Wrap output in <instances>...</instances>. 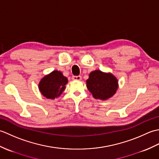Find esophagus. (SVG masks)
<instances>
[{"instance_id":"esophagus-1","label":"esophagus","mask_w":159,"mask_h":159,"mask_svg":"<svg viewBox=\"0 0 159 159\" xmlns=\"http://www.w3.org/2000/svg\"><path fill=\"white\" fill-rule=\"evenodd\" d=\"M72 79L74 80H80L82 79L81 76H73Z\"/></svg>"}]
</instances>
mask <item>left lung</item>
Masks as SVG:
<instances>
[{"label":"left lung","instance_id":"8db88e82","mask_svg":"<svg viewBox=\"0 0 159 159\" xmlns=\"http://www.w3.org/2000/svg\"><path fill=\"white\" fill-rule=\"evenodd\" d=\"M87 87L94 98L105 100L112 97L118 88V80L111 73L95 70L89 74Z\"/></svg>","mask_w":159,"mask_h":159}]
</instances>
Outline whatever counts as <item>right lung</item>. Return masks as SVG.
Listing matches in <instances>:
<instances>
[{
    "mask_svg": "<svg viewBox=\"0 0 159 159\" xmlns=\"http://www.w3.org/2000/svg\"><path fill=\"white\" fill-rule=\"evenodd\" d=\"M67 83V78L60 71L55 70L42 78L39 83V89L46 98L55 99L61 95Z\"/></svg>",
    "mask_w": 159,
    "mask_h": 159,
    "instance_id": "obj_1",
    "label": "right lung"
}]
</instances>
